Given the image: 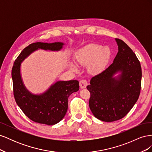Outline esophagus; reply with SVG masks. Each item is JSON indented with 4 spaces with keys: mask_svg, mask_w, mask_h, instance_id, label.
<instances>
[{
    "mask_svg": "<svg viewBox=\"0 0 152 152\" xmlns=\"http://www.w3.org/2000/svg\"><path fill=\"white\" fill-rule=\"evenodd\" d=\"M79 85L81 89H85L86 86H87V81L86 80H82L80 82Z\"/></svg>",
    "mask_w": 152,
    "mask_h": 152,
    "instance_id": "1",
    "label": "esophagus"
}]
</instances>
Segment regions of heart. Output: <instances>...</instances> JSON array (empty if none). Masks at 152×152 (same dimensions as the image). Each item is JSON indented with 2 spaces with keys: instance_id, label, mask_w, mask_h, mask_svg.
Instances as JSON below:
<instances>
[{
  "instance_id": "b5f03b06",
  "label": "heart",
  "mask_w": 152,
  "mask_h": 152,
  "mask_svg": "<svg viewBox=\"0 0 152 152\" xmlns=\"http://www.w3.org/2000/svg\"><path fill=\"white\" fill-rule=\"evenodd\" d=\"M111 54V50L108 46L102 47L98 44H89L79 49L75 53V60L83 65H89V71L94 74H98L104 70ZM70 68L77 70L75 65L72 62L69 63Z\"/></svg>"
}]
</instances>
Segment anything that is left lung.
I'll use <instances>...</instances> for the list:
<instances>
[{
    "label": "left lung",
    "mask_w": 152,
    "mask_h": 152,
    "mask_svg": "<svg viewBox=\"0 0 152 152\" xmlns=\"http://www.w3.org/2000/svg\"><path fill=\"white\" fill-rule=\"evenodd\" d=\"M115 41L118 53L113 63L92 77L87 86L92 113L99 120L108 122L129 113L139 98L141 84V67L136 54L122 40Z\"/></svg>",
    "instance_id": "obj_1"
}]
</instances>
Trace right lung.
<instances>
[{
	"label": "right lung",
	"instance_id": "right-lung-1",
	"mask_svg": "<svg viewBox=\"0 0 152 152\" xmlns=\"http://www.w3.org/2000/svg\"><path fill=\"white\" fill-rule=\"evenodd\" d=\"M63 42H35L22 50L12 68L14 96L17 104L30 120L39 124L54 125L65 116L68 110V99L71 94L79 90L77 80H59L40 94H33L24 84L21 74V65L25 59L38 49L59 51Z\"/></svg>",
	"mask_w": 152,
	"mask_h": 152
}]
</instances>
